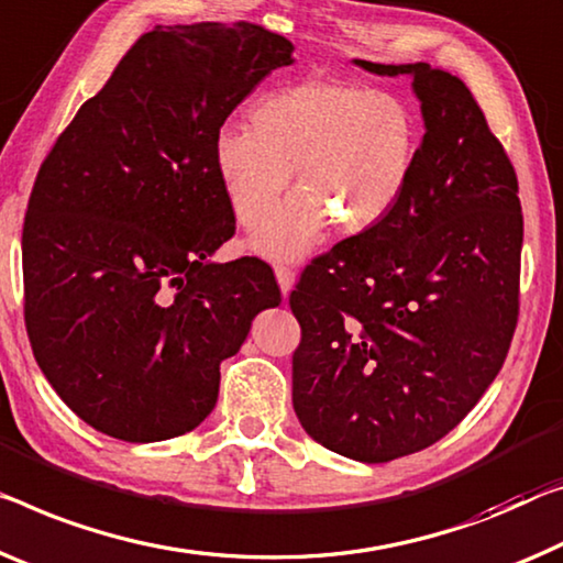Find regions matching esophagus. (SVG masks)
<instances>
[{
    "instance_id": "obj_1",
    "label": "esophagus",
    "mask_w": 563,
    "mask_h": 563,
    "mask_svg": "<svg viewBox=\"0 0 563 563\" xmlns=\"http://www.w3.org/2000/svg\"><path fill=\"white\" fill-rule=\"evenodd\" d=\"M274 274H276V282H279V289L284 294H289L291 291V284H294V269H291V266L276 264L274 266Z\"/></svg>"
}]
</instances>
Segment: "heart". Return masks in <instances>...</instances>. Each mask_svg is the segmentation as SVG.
Wrapping results in <instances>:
<instances>
[{"label":"heart","mask_w":563,"mask_h":563,"mask_svg":"<svg viewBox=\"0 0 563 563\" xmlns=\"http://www.w3.org/2000/svg\"><path fill=\"white\" fill-rule=\"evenodd\" d=\"M420 123L393 92L311 77L266 92L252 128L213 137V168L231 213L252 227L295 170L300 191L256 223L252 249L269 258L305 254L330 221L362 233L387 219L410 186Z\"/></svg>","instance_id":"b5f03b06"}]
</instances>
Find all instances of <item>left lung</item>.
Wrapping results in <instances>:
<instances>
[{
    "mask_svg": "<svg viewBox=\"0 0 563 563\" xmlns=\"http://www.w3.org/2000/svg\"><path fill=\"white\" fill-rule=\"evenodd\" d=\"M354 63L412 77L426 135L387 219L301 272L289 297L301 327L291 402L317 443L387 463L448 435L504 367L523 216L511 161L461 77Z\"/></svg>",
    "mask_w": 563,
    "mask_h": 563,
    "instance_id": "obj_1",
    "label": "left lung"
}]
</instances>
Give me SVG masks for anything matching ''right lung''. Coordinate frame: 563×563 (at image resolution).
<instances>
[{
	"label": "right lung",
	"mask_w": 563,
	"mask_h": 563,
	"mask_svg": "<svg viewBox=\"0 0 563 563\" xmlns=\"http://www.w3.org/2000/svg\"><path fill=\"white\" fill-rule=\"evenodd\" d=\"M291 42L252 22L153 27L42 161L24 213V324L47 383L95 430L153 443L194 430L221 360L282 301L236 231L213 137Z\"/></svg>",
	"instance_id": "obj_1"
}]
</instances>
